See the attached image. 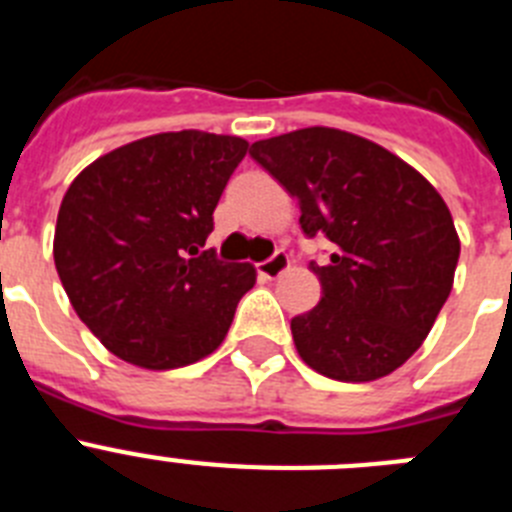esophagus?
I'll return each mask as SVG.
<instances>
[{
  "label": "esophagus",
  "mask_w": 512,
  "mask_h": 512,
  "mask_svg": "<svg viewBox=\"0 0 512 512\" xmlns=\"http://www.w3.org/2000/svg\"><path fill=\"white\" fill-rule=\"evenodd\" d=\"M289 266V256L284 251H274L266 261H261V264H256V271H259L261 277L264 279H277L282 277L284 271H287Z\"/></svg>",
  "instance_id": "esophagus-1"
}]
</instances>
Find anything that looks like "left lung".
<instances>
[{"mask_svg":"<svg viewBox=\"0 0 512 512\" xmlns=\"http://www.w3.org/2000/svg\"><path fill=\"white\" fill-rule=\"evenodd\" d=\"M251 158L300 205L307 238L330 243L312 261L323 297L292 318L302 361L341 382L402 366L449 300L459 235L441 194L402 158L336 128L256 140Z\"/></svg>","mask_w":512,"mask_h":512,"instance_id":"obj_1","label":"left lung"}]
</instances>
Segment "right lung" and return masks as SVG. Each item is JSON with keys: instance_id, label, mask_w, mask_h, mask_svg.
I'll use <instances>...</instances> for the list:
<instances>
[{"instance_id": "1", "label": "right lung", "mask_w": 512, "mask_h": 512, "mask_svg": "<svg viewBox=\"0 0 512 512\" xmlns=\"http://www.w3.org/2000/svg\"><path fill=\"white\" fill-rule=\"evenodd\" d=\"M248 143L202 130L115 148L63 194L53 259L81 323L122 361L176 369L212 354L256 282L207 248Z\"/></svg>"}]
</instances>
